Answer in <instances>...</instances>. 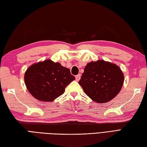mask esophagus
Masks as SVG:
<instances>
[{
	"label": "esophagus",
	"mask_w": 147,
	"mask_h": 147,
	"mask_svg": "<svg viewBox=\"0 0 147 147\" xmlns=\"http://www.w3.org/2000/svg\"><path fill=\"white\" fill-rule=\"evenodd\" d=\"M75 78H76V80L77 81V82H78V81L80 80V78H81V76H80V74H78V75H76V76H75Z\"/></svg>",
	"instance_id": "obj_1"
}]
</instances>
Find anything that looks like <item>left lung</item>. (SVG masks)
I'll list each match as a JSON object with an SVG mask.
<instances>
[{
    "label": "left lung",
    "instance_id": "8db88e82",
    "mask_svg": "<svg viewBox=\"0 0 147 147\" xmlns=\"http://www.w3.org/2000/svg\"><path fill=\"white\" fill-rule=\"evenodd\" d=\"M123 83L124 74L119 67L103 60L87 64L79 82L86 94L100 104L113 99Z\"/></svg>",
    "mask_w": 147,
    "mask_h": 147
}]
</instances>
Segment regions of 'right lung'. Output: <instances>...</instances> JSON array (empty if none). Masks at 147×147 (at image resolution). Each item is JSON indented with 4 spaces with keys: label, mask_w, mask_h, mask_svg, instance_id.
<instances>
[{
    "label": "right lung",
    "mask_w": 147,
    "mask_h": 147,
    "mask_svg": "<svg viewBox=\"0 0 147 147\" xmlns=\"http://www.w3.org/2000/svg\"><path fill=\"white\" fill-rule=\"evenodd\" d=\"M74 80L68 68L51 60L33 64L24 74L28 90L43 102H52L63 94L65 87Z\"/></svg>",
    "instance_id": "add662e5"
}]
</instances>
